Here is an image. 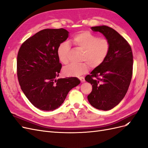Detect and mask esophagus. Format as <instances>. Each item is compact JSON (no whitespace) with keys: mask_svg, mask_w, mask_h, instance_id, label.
<instances>
[{"mask_svg":"<svg viewBox=\"0 0 148 148\" xmlns=\"http://www.w3.org/2000/svg\"><path fill=\"white\" fill-rule=\"evenodd\" d=\"M79 79H80V81H81L82 83H83V82H84V81H85L84 78L83 77H80V78H79Z\"/></svg>","mask_w":148,"mask_h":148,"instance_id":"esophagus-1","label":"esophagus"}]
</instances>
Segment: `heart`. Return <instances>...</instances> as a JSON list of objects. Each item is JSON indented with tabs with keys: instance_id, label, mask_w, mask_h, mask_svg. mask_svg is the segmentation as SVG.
Returning a JSON list of instances; mask_svg holds the SVG:
<instances>
[{
	"instance_id": "b5f03b06",
	"label": "heart",
	"mask_w": 148,
	"mask_h": 148,
	"mask_svg": "<svg viewBox=\"0 0 148 148\" xmlns=\"http://www.w3.org/2000/svg\"><path fill=\"white\" fill-rule=\"evenodd\" d=\"M71 42L77 49L83 51L79 64H71L64 69V73L69 77H79L86 73L91 65L92 68L99 66L108 56L110 45L106 38H98L97 36L89 31H83L73 36ZM70 46L66 42H61L57 49L59 60L63 64L69 62L68 53Z\"/></svg>"
}]
</instances>
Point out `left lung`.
Segmentation results:
<instances>
[{"instance_id":"1","label":"left lung","mask_w":148,"mask_h":148,"mask_svg":"<svg viewBox=\"0 0 148 148\" xmlns=\"http://www.w3.org/2000/svg\"><path fill=\"white\" fill-rule=\"evenodd\" d=\"M100 32L110 42L108 56L85 77L92 86L88 96L95 108L109 110L117 106L128 91L133 73V53L128 42L113 28L105 25L91 28Z\"/></svg>"}]
</instances>
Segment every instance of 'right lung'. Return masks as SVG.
<instances>
[{
	"label": "right lung",
	"mask_w": 148,
	"mask_h": 148,
	"mask_svg": "<svg viewBox=\"0 0 148 148\" xmlns=\"http://www.w3.org/2000/svg\"><path fill=\"white\" fill-rule=\"evenodd\" d=\"M69 33L64 28L42 29L26 40L18 53L17 76L21 89L40 110L57 109L71 89L80 83L77 77L57 79L62 68L57 49Z\"/></svg>",
	"instance_id": "right-lung-1"
}]
</instances>
